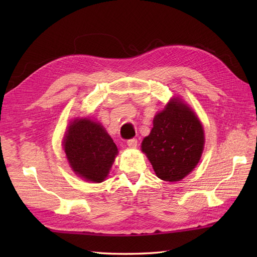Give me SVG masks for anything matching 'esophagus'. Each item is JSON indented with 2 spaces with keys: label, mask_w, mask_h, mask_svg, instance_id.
Listing matches in <instances>:
<instances>
[{
  "label": "esophagus",
  "mask_w": 257,
  "mask_h": 257,
  "mask_svg": "<svg viewBox=\"0 0 257 257\" xmlns=\"http://www.w3.org/2000/svg\"><path fill=\"white\" fill-rule=\"evenodd\" d=\"M126 144H127V146H128L130 148H133V149H134V148L137 147V139H136V138L128 139Z\"/></svg>",
  "instance_id": "1"
}]
</instances>
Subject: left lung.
Instances as JSON below:
<instances>
[{"instance_id": "1", "label": "left lung", "mask_w": 257, "mask_h": 257, "mask_svg": "<svg viewBox=\"0 0 257 257\" xmlns=\"http://www.w3.org/2000/svg\"><path fill=\"white\" fill-rule=\"evenodd\" d=\"M205 145L204 128L197 115L182 99L174 97L153 119L142 150L155 175L164 181H180L196 167Z\"/></svg>"}]
</instances>
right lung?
Returning <instances> with one entry per match:
<instances>
[{"mask_svg": "<svg viewBox=\"0 0 257 257\" xmlns=\"http://www.w3.org/2000/svg\"><path fill=\"white\" fill-rule=\"evenodd\" d=\"M63 148L73 172L84 180H105L118 148L99 122L90 118L74 119L65 132Z\"/></svg>", "mask_w": 257, "mask_h": 257, "instance_id": "right-lung-1", "label": "right lung"}]
</instances>
